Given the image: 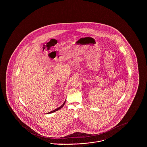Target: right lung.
I'll list each match as a JSON object with an SVG mask.
<instances>
[{
    "mask_svg": "<svg viewBox=\"0 0 147 147\" xmlns=\"http://www.w3.org/2000/svg\"><path fill=\"white\" fill-rule=\"evenodd\" d=\"M65 101H64V102L63 103L62 105H61L60 107H59L58 108H57V109H56L55 110H53V111H51V112H48V113H53V112H55V111H58V110H60L62 107H63L64 105L65 104Z\"/></svg>",
    "mask_w": 147,
    "mask_h": 147,
    "instance_id": "1",
    "label": "right lung"
}]
</instances>
